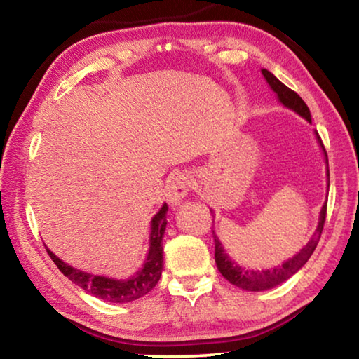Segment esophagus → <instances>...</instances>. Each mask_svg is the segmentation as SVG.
Returning a JSON list of instances; mask_svg holds the SVG:
<instances>
[{"label": "esophagus", "mask_w": 359, "mask_h": 359, "mask_svg": "<svg viewBox=\"0 0 359 359\" xmlns=\"http://www.w3.org/2000/svg\"><path fill=\"white\" fill-rule=\"evenodd\" d=\"M188 175L184 172H174L168 180L166 185V199L171 208H177V205L184 201L188 194Z\"/></svg>", "instance_id": "obj_1"}]
</instances>
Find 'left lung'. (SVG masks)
<instances>
[{
  "mask_svg": "<svg viewBox=\"0 0 359 359\" xmlns=\"http://www.w3.org/2000/svg\"><path fill=\"white\" fill-rule=\"evenodd\" d=\"M261 74L264 76L267 85H269L272 92L276 93L278 102L283 107L290 109L294 114L299 115L304 120H307L309 123L312 125V115L311 111L306 102L302 101V98L297 93H294L293 90H290L287 85H283L278 79L272 74L271 71L267 69H261ZM315 133V137H317V142L320 145L321 151H323L325 156V163H326V184L327 188H330V168H327V155L326 150L323 147V142L318 136L317 131ZM210 212H214L210 209ZM325 218H326V203L323 204V208L320 210V217H318V224L315 233L312 234V238L309 239V242L304 245L299 252L293 255V258H288L287 261H283L282 264L274 266V267H267V269H248V267H244L239 263L229 257L224 250L223 244L220 239L217 238V234L214 233V241H215V263L220 274L226 278L229 283H233L234 287L242 288L245 291H266L271 290L274 287H278V285L283 283L285 280H288L291 276H294L301 267L307 263V259L311 258V255L313 253L315 247H317L321 231H323V224H325Z\"/></svg>",
  "mask_w": 359,
  "mask_h": 359,
  "instance_id": "obj_1",
  "label": "left lung"
}]
</instances>
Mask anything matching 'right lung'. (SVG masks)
Returning <instances> with one entry per match:
<instances>
[{"label":"right lung","mask_w":359,"mask_h":359,"mask_svg":"<svg viewBox=\"0 0 359 359\" xmlns=\"http://www.w3.org/2000/svg\"><path fill=\"white\" fill-rule=\"evenodd\" d=\"M166 214L168 204L165 203L161 209L156 212L150 222V236H149V252L144 259V264L136 274L128 278H112L106 276H95L90 272H83L77 267H72L63 259H60L55 253L47 248L53 263L62 271V274L74 282L77 287L88 291L95 297L114 304L133 302L154 290L163 272V236L166 231Z\"/></svg>","instance_id":"right-lung-1"}]
</instances>
